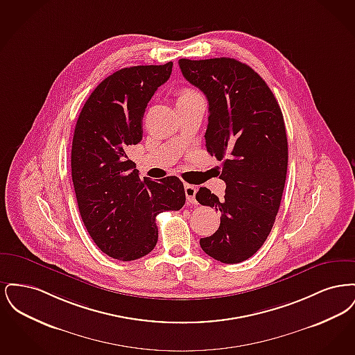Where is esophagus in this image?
Listing matches in <instances>:
<instances>
[{
    "label": "esophagus",
    "instance_id": "obj_1",
    "mask_svg": "<svg viewBox=\"0 0 355 355\" xmlns=\"http://www.w3.org/2000/svg\"><path fill=\"white\" fill-rule=\"evenodd\" d=\"M196 193H197V186L185 184L186 198H187V201L191 203V205H197V200H196Z\"/></svg>",
    "mask_w": 355,
    "mask_h": 355
}]
</instances>
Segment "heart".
Masks as SVG:
<instances>
[{
	"instance_id": "b5f03b06",
	"label": "heart",
	"mask_w": 355,
	"mask_h": 355,
	"mask_svg": "<svg viewBox=\"0 0 355 355\" xmlns=\"http://www.w3.org/2000/svg\"><path fill=\"white\" fill-rule=\"evenodd\" d=\"M194 96H198V93L191 90V89H185L184 92H181L180 98H189V97H194Z\"/></svg>"
}]
</instances>
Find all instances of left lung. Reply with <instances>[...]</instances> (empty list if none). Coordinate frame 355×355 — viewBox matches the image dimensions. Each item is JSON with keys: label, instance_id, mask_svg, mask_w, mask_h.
I'll return each instance as SVG.
<instances>
[{"label": "left lung", "instance_id": "1", "mask_svg": "<svg viewBox=\"0 0 355 355\" xmlns=\"http://www.w3.org/2000/svg\"><path fill=\"white\" fill-rule=\"evenodd\" d=\"M186 80L209 102L206 149L222 161L226 190L220 200L200 187L197 201L220 211L218 230L200 239L203 252L222 263L257 253L277 217L287 173L284 116L270 87L234 58L178 61Z\"/></svg>", "mask_w": 355, "mask_h": 355}]
</instances>
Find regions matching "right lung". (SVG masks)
Segmentation results:
<instances>
[{"label": "right lung", "instance_id": "obj_1", "mask_svg": "<svg viewBox=\"0 0 355 355\" xmlns=\"http://www.w3.org/2000/svg\"><path fill=\"white\" fill-rule=\"evenodd\" d=\"M173 62L119 69L106 77L77 119L71 180L87 233L119 261L150 253L158 241L155 217L185 205L175 175L139 178L129 149L142 139V119L155 90L169 80Z\"/></svg>", "mask_w": 355, "mask_h": 355}]
</instances>
